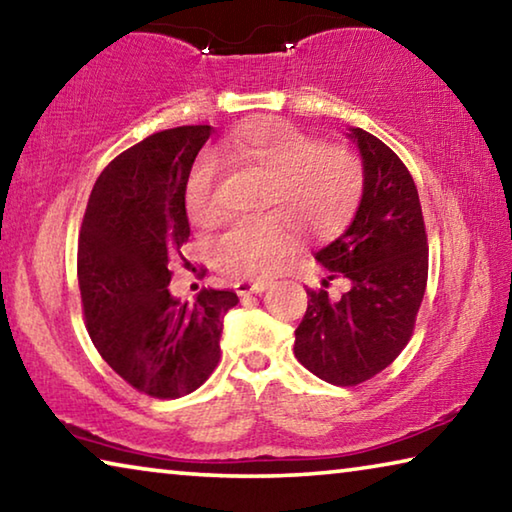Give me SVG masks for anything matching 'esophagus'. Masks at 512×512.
Segmentation results:
<instances>
[{
	"instance_id": "obj_1",
	"label": "esophagus",
	"mask_w": 512,
	"mask_h": 512,
	"mask_svg": "<svg viewBox=\"0 0 512 512\" xmlns=\"http://www.w3.org/2000/svg\"><path fill=\"white\" fill-rule=\"evenodd\" d=\"M266 287H268V282H262V280H257V282L241 280L235 284V291L239 293V296H250V293H262Z\"/></svg>"
}]
</instances>
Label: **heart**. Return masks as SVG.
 Returning <instances> with one entry per match:
<instances>
[{
  "label": "heart",
  "mask_w": 512,
  "mask_h": 512,
  "mask_svg": "<svg viewBox=\"0 0 512 512\" xmlns=\"http://www.w3.org/2000/svg\"><path fill=\"white\" fill-rule=\"evenodd\" d=\"M219 158L244 164L271 178L266 207L273 214L239 216L225 223L212 244V259L223 273L268 277L296 253L305 228L332 235L357 210L363 192V164L345 146L320 144L300 128L277 121L255 126L219 144ZM207 153L189 171L187 216L210 225L221 216V162Z\"/></svg>",
  "instance_id": "heart-1"
}]
</instances>
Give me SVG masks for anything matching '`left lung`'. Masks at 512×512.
I'll return each mask as SVG.
<instances>
[{
	"mask_svg": "<svg viewBox=\"0 0 512 512\" xmlns=\"http://www.w3.org/2000/svg\"><path fill=\"white\" fill-rule=\"evenodd\" d=\"M363 158V196L354 221L316 259L329 277L307 289L296 359L327 384L357 386L391 366L411 341L429 275V244L418 187L404 162L375 135L352 128ZM351 289L334 301L329 279Z\"/></svg>",
	"mask_w": 512,
	"mask_h": 512,
	"instance_id": "obj_1",
	"label": "left lung"
}]
</instances>
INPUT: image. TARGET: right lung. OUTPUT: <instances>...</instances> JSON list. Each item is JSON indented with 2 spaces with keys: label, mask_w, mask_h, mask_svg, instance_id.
I'll list each match as a JSON object with an SVG mask.
<instances>
[{
  "label": "right lung",
  "mask_w": 512,
  "mask_h": 512,
  "mask_svg": "<svg viewBox=\"0 0 512 512\" xmlns=\"http://www.w3.org/2000/svg\"><path fill=\"white\" fill-rule=\"evenodd\" d=\"M212 126L153 133L119 153L85 207L76 275L85 327L117 375L158 400L189 395L221 359L225 311L237 293H169L171 257L189 239L185 185ZM183 257V255H180Z\"/></svg>",
  "instance_id": "1"
}]
</instances>
